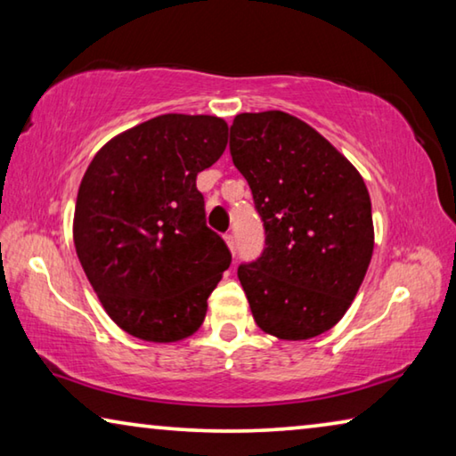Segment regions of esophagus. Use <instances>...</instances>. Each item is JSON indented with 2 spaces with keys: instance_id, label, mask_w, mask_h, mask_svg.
I'll return each instance as SVG.
<instances>
[{
  "instance_id": "esophagus-1",
  "label": "esophagus",
  "mask_w": 456,
  "mask_h": 456,
  "mask_svg": "<svg viewBox=\"0 0 456 456\" xmlns=\"http://www.w3.org/2000/svg\"><path fill=\"white\" fill-rule=\"evenodd\" d=\"M225 243H227V247H229V251L231 253H235V239H233V235H225Z\"/></svg>"
}]
</instances>
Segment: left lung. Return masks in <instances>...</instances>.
Here are the masks:
<instances>
[{
	"mask_svg": "<svg viewBox=\"0 0 456 456\" xmlns=\"http://www.w3.org/2000/svg\"><path fill=\"white\" fill-rule=\"evenodd\" d=\"M231 157L256 200L265 251L239 267L253 320L302 342L344 318L374 251L372 203L348 159L281 110L237 114Z\"/></svg>",
	"mask_w": 456,
	"mask_h": 456,
	"instance_id": "left-lung-1",
	"label": "left lung"
}]
</instances>
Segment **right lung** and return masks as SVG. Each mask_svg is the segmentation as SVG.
<instances>
[{"label": "right lung", "mask_w": 456, "mask_h": 456, "mask_svg": "<svg viewBox=\"0 0 456 456\" xmlns=\"http://www.w3.org/2000/svg\"><path fill=\"white\" fill-rule=\"evenodd\" d=\"M227 134L219 117L160 114L110 138L82 176L72 223L80 265L110 320L142 342L195 334L231 264L197 191Z\"/></svg>", "instance_id": "obj_1"}]
</instances>
